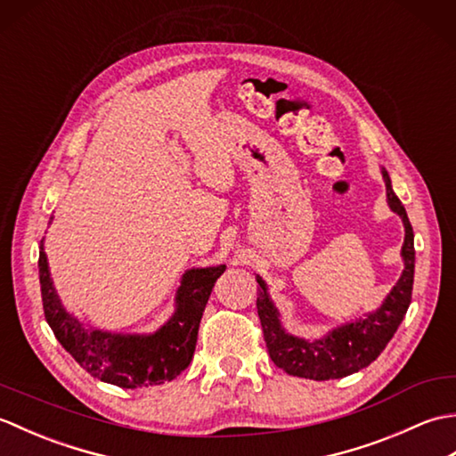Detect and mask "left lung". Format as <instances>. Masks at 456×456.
I'll list each match as a JSON object with an SVG mask.
<instances>
[{
    "label": "left lung",
    "mask_w": 456,
    "mask_h": 456,
    "mask_svg": "<svg viewBox=\"0 0 456 456\" xmlns=\"http://www.w3.org/2000/svg\"><path fill=\"white\" fill-rule=\"evenodd\" d=\"M382 178L386 183L388 206L402 217L405 237L402 245V276L390 289V294L384 297L380 307L309 341V338L296 337L286 331L282 322H280V312L268 296L266 282L256 274V282L260 286L256 309L265 331L268 354L273 358V362L289 376L309 378V380H335V378L362 370V368L376 361L378 354L384 351L403 322L413 289V229L405 208L392 190V180L386 168H382Z\"/></svg>",
    "instance_id": "1"
}]
</instances>
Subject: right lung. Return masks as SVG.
I'll return each instance as SVG.
<instances>
[{
    "label": "right lung",
    "mask_w": 456,
    "mask_h": 456,
    "mask_svg": "<svg viewBox=\"0 0 456 456\" xmlns=\"http://www.w3.org/2000/svg\"><path fill=\"white\" fill-rule=\"evenodd\" d=\"M223 273L225 265L186 270L174 297V314L154 333H111L88 327L66 312L48 270L45 239L38 250L45 317L58 343L94 378L131 390L170 382L186 370L196 351L203 309Z\"/></svg>",
    "instance_id": "right-lung-1"
}]
</instances>
